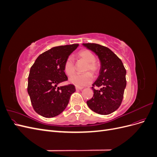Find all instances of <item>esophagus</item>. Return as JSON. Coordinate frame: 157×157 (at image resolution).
Here are the masks:
<instances>
[{
  "mask_svg": "<svg viewBox=\"0 0 157 157\" xmlns=\"http://www.w3.org/2000/svg\"><path fill=\"white\" fill-rule=\"evenodd\" d=\"M82 89H83V88H80V87L76 86V90H82Z\"/></svg>",
  "mask_w": 157,
  "mask_h": 157,
  "instance_id": "obj_1",
  "label": "esophagus"
}]
</instances>
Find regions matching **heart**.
I'll use <instances>...</instances> for the list:
<instances>
[{
    "mask_svg": "<svg viewBox=\"0 0 157 157\" xmlns=\"http://www.w3.org/2000/svg\"><path fill=\"white\" fill-rule=\"evenodd\" d=\"M77 58L78 59L82 60L84 62H86L84 72L90 71L92 75H96L98 73L99 70V64L95 60V56L91 51L86 49L80 50L77 54ZM63 69L65 73L68 76H71L75 73V62L71 57H69L65 61ZM89 72L75 75L70 77L69 82L77 87L86 86L92 82L93 79L92 75L91 74V73L90 74Z\"/></svg>",
    "mask_w": 157,
    "mask_h": 157,
    "instance_id": "b5f03b06",
    "label": "heart"
}]
</instances>
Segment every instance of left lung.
<instances>
[{
    "instance_id": "1",
    "label": "left lung",
    "mask_w": 157,
    "mask_h": 157,
    "mask_svg": "<svg viewBox=\"0 0 157 157\" xmlns=\"http://www.w3.org/2000/svg\"><path fill=\"white\" fill-rule=\"evenodd\" d=\"M94 52L100 61L99 75L92 84L94 96L87 101L88 107L100 115H109L120 107L126 86V71L122 61L107 47L95 43H83ZM94 86L99 89H95Z\"/></svg>"
}]
</instances>
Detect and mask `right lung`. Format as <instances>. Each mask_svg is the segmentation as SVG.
Returning <instances> with one entry per match:
<instances>
[{"label": "right lung", "instance_id": "add662e5", "mask_svg": "<svg viewBox=\"0 0 157 157\" xmlns=\"http://www.w3.org/2000/svg\"><path fill=\"white\" fill-rule=\"evenodd\" d=\"M78 46L74 44L53 47L38 57L31 67L27 92L33 109L40 115L54 117L67 107L75 87L73 84L58 85L67 80L65 61Z\"/></svg>", "mask_w": 157, "mask_h": 157}]
</instances>
